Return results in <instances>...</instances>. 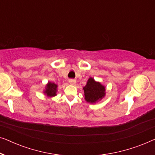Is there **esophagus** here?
<instances>
[{
  "instance_id": "esophagus-1",
  "label": "esophagus",
  "mask_w": 155,
  "mask_h": 155,
  "mask_svg": "<svg viewBox=\"0 0 155 155\" xmlns=\"http://www.w3.org/2000/svg\"><path fill=\"white\" fill-rule=\"evenodd\" d=\"M75 82H76L75 80H73V79L69 80V83L71 84H75Z\"/></svg>"
}]
</instances>
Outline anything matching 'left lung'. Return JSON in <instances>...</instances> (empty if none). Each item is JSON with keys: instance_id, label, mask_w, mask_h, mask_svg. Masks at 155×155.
<instances>
[{"instance_id": "obj_1", "label": "left lung", "mask_w": 155, "mask_h": 155, "mask_svg": "<svg viewBox=\"0 0 155 155\" xmlns=\"http://www.w3.org/2000/svg\"><path fill=\"white\" fill-rule=\"evenodd\" d=\"M84 99L87 102L94 104L100 101L106 94L105 87L100 82H96L94 78H90L83 87Z\"/></svg>"}]
</instances>
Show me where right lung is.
<instances>
[{
  "label": "right lung",
  "instance_id": "1",
  "mask_svg": "<svg viewBox=\"0 0 155 155\" xmlns=\"http://www.w3.org/2000/svg\"><path fill=\"white\" fill-rule=\"evenodd\" d=\"M57 87H58V85L54 83V82H48V84H46L44 93L48 97L56 96Z\"/></svg>",
  "mask_w": 155,
  "mask_h": 155
}]
</instances>
